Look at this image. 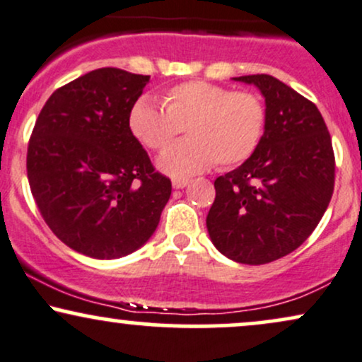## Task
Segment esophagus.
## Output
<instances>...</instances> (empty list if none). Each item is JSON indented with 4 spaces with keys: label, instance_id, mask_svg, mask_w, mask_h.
<instances>
[{
    "label": "esophagus",
    "instance_id": "esophagus-1",
    "mask_svg": "<svg viewBox=\"0 0 362 362\" xmlns=\"http://www.w3.org/2000/svg\"><path fill=\"white\" fill-rule=\"evenodd\" d=\"M189 184H190L189 178H173L172 182L173 189H184V187H187Z\"/></svg>",
    "mask_w": 362,
    "mask_h": 362
}]
</instances>
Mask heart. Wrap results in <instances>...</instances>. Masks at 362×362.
<instances>
[{"label":"heart","instance_id":"obj_1","mask_svg":"<svg viewBox=\"0 0 362 362\" xmlns=\"http://www.w3.org/2000/svg\"><path fill=\"white\" fill-rule=\"evenodd\" d=\"M129 132L143 146L162 150L182 132L189 139L168 146L158 168L185 178L217 165L230 168L255 153L267 128V107L256 94L206 81L170 87L163 107L143 95L128 115Z\"/></svg>","mask_w":362,"mask_h":362}]
</instances>
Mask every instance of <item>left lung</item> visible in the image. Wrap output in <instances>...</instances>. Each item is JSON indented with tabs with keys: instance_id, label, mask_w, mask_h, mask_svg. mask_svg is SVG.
Masks as SVG:
<instances>
[{
	"instance_id": "8db88e82",
	"label": "left lung",
	"mask_w": 362,
	"mask_h": 362,
	"mask_svg": "<svg viewBox=\"0 0 362 362\" xmlns=\"http://www.w3.org/2000/svg\"><path fill=\"white\" fill-rule=\"evenodd\" d=\"M234 81L261 90L267 128L241 167L216 178L206 223L211 241L229 259L264 264L297 250L327 211L335 178L332 139L315 104L276 77Z\"/></svg>"
}]
</instances>
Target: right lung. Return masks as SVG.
Returning a JSON list of instances; mask_svg holds the SVG:
<instances>
[{
  "label": "right lung",
  "mask_w": 362,
  "mask_h": 362,
  "mask_svg": "<svg viewBox=\"0 0 362 362\" xmlns=\"http://www.w3.org/2000/svg\"><path fill=\"white\" fill-rule=\"evenodd\" d=\"M148 82L115 67L87 72L50 95L30 138L27 173L43 221L90 258L141 247L172 194L128 126Z\"/></svg>",
  "instance_id": "1"
}]
</instances>
